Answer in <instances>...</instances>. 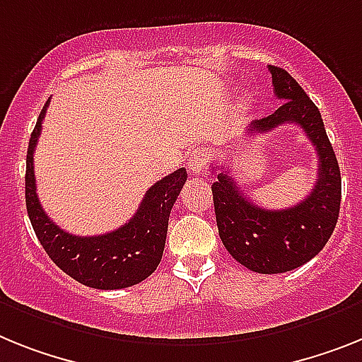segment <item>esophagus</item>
Listing matches in <instances>:
<instances>
[{"label":"esophagus","mask_w":362,"mask_h":362,"mask_svg":"<svg viewBox=\"0 0 362 362\" xmlns=\"http://www.w3.org/2000/svg\"><path fill=\"white\" fill-rule=\"evenodd\" d=\"M208 160L209 154L206 153V151H202V148H197V151H193V154H191L187 167H189V171L193 173V175H200V173L206 171Z\"/></svg>","instance_id":"1"}]
</instances>
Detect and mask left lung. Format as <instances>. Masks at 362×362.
I'll use <instances>...</instances> for the list:
<instances>
[{
	"instance_id": "left-lung-1",
	"label": "left lung",
	"mask_w": 362,
	"mask_h": 362,
	"mask_svg": "<svg viewBox=\"0 0 362 362\" xmlns=\"http://www.w3.org/2000/svg\"><path fill=\"white\" fill-rule=\"evenodd\" d=\"M269 71L284 105L274 114L252 121L248 134L269 132L285 123L302 127L317 151V184L302 202L287 209L254 204L224 167L215 175L211 191L218 235L233 259L259 274H279L298 269L326 247L341 209V169L317 105L285 69L269 66Z\"/></svg>"
}]
</instances>
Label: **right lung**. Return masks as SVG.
<instances>
[{"label": "right lung", "mask_w": 362, "mask_h": 362, "mask_svg": "<svg viewBox=\"0 0 362 362\" xmlns=\"http://www.w3.org/2000/svg\"><path fill=\"white\" fill-rule=\"evenodd\" d=\"M47 106L49 99L38 115L27 148L25 204L36 238L54 265L78 284L93 289L114 291L144 281L162 261L169 215L187 180L186 169L180 167L158 180L145 193L134 217L114 232L92 238L64 232L47 217L36 195L33 156Z\"/></svg>", "instance_id": "add662e5"}]
</instances>
